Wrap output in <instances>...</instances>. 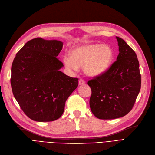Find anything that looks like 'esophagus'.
Listing matches in <instances>:
<instances>
[{"label": "esophagus", "mask_w": 155, "mask_h": 155, "mask_svg": "<svg viewBox=\"0 0 155 155\" xmlns=\"http://www.w3.org/2000/svg\"><path fill=\"white\" fill-rule=\"evenodd\" d=\"M86 83L85 81L83 79H80L79 80V85H83Z\"/></svg>", "instance_id": "1"}]
</instances>
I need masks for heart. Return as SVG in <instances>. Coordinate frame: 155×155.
<instances>
[{"label": "heart", "mask_w": 155, "mask_h": 155, "mask_svg": "<svg viewBox=\"0 0 155 155\" xmlns=\"http://www.w3.org/2000/svg\"><path fill=\"white\" fill-rule=\"evenodd\" d=\"M113 57V49L110 46L91 43L73 48L71 54H64L63 61L68 69L77 71L79 66H83L86 75L96 77L109 69Z\"/></svg>", "instance_id": "1"}]
</instances>
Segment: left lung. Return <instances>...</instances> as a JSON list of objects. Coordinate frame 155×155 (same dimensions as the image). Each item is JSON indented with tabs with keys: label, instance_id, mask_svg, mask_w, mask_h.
Segmentation results:
<instances>
[{
	"label": "left lung",
	"instance_id": "1",
	"mask_svg": "<svg viewBox=\"0 0 155 155\" xmlns=\"http://www.w3.org/2000/svg\"><path fill=\"white\" fill-rule=\"evenodd\" d=\"M119 46L116 61L101 76L90 80V106L98 119L113 120L127 114L140 90L139 63L135 51L116 37Z\"/></svg>",
	"mask_w": 155,
	"mask_h": 155
}]
</instances>
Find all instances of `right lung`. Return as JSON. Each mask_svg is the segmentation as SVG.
Masks as SVG:
<instances>
[{
  "mask_svg": "<svg viewBox=\"0 0 155 155\" xmlns=\"http://www.w3.org/2000/svg\"><path fill=\"white\" fill-rule=\"evenodd\" d=\"M63 42L37 38L18 52L11 67L14 97L31 120L53 121L62 115L65 101L78 86V79L67 76L58 57Z\"/></svg>",
  "mask_w": 155,
  "mask_h": 155,
  "instance_id": "right-lung-1",
  "label": "right lung"
}]
</instances>
